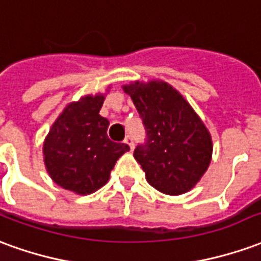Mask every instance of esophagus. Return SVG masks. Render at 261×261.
Wrapping results in <instances>:
<instances>
[{"instance_id":"esophagus-1","label":"esophagus","mask_w":261,"mask_h":261,"mask_svg":"<svg viewBox=\"0 0 261 261\" xmlns=\"http://www.w3.org/2000/svg\"><path fill=\"white\" fill-rule=\"evenodd\" d=\"M124 144H127V145L130 147L131 151L134 149V140H133V137H131V136L125 137V138H124Z\"/></svg>"}]
</instances>
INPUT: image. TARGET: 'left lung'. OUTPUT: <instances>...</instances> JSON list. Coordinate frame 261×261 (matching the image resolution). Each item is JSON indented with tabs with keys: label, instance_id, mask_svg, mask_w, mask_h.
<instances>
[{
	"label": "left lung",
	"instance_id": "left-lung-1",
	"mask_svg": "<svg viewBox=\"0 0 261 261\" xmlns=\"http://www.w3.org/2000/svg\"><path fill=\"white\" fill-rule=\"evenodd\" d=\"M145 127V144L134 158L156 190L179 196L192 190L210 166L213 141L207 127L175 88L164 81L123 86Z\"/></svg>",
	"mask_w": 261,
	"mask_h": 261
}]
</instances>
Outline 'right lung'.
<instances>
[{
    "mask_svg": "<svg viewBox=\"0 0 261 261\" xmlns=\"http://www.w3.org/2000/svg\"><path fill=\"white\" fill-rule=\"evenodd\" d=\"M105 95H86L65 106L43 144L48 175L65 190L86 196L108 183L117 159L130 147L110 141L102 117Z\"/></svg>",
    "mask_w": 261,
    "mask_h": 261,
    "instance_id": "right-lung-1",
    "label": "right lung"
}]
</instances>
